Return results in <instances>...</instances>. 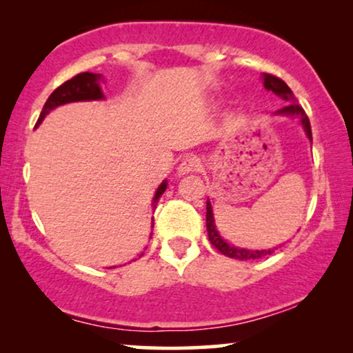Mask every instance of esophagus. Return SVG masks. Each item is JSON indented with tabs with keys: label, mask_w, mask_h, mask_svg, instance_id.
Segmentation results:
<instances>
[{
	"label": "esophagus",
	"mask_w": 353,
	"mask_h": 353,
	"mask_svg": "<svg viewBox=\"0 0 353 353\" xmlns=\"http://www.w3.org/2000/svg\"><path fill=\"white\" fill-rule=\"evenodd\" d=\"M199 168H201L199 159L188 156V157L183 159V161L180 162V165H178V175H188V173L197 172Z\"/></svg>",
	"instance_id": "1"
}]
</instances>
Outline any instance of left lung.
I'll return each instance as SVG.
<instances>
[{
	"instance_id": "obj_1",
	"label": "left lung",
	"mask_w": 353,
	"mask_h": 353,
	"mask_svg": "<svg viewBox=\"0 0 353 353\" xmlns=\"http://www.w3.org/2000/svg\"><path fill=\"white\" fill-rule=\"evenodd\" d=\"M263 86L268 91H273L274 94L279 96V98L286 101V105L283 109L278 110V115H296L301 120L303 130H305L308 139L312 141V127H310V120H308L305 110L302 109V105L297 104L296 98H294L292 91L289 86L284 83L281 79L274 77L272 74H263ZM205 225H207V233H209V241L214 245L215 249H219L221 254L226 255V257L231 259H239V260H255L260 257H265V255H270L272 252H274V249H263V250H250V249H241V248H234L226 243V241L221 238L219 231H216L215 226V220H214V212H212V205L210 202L207 201V215H205Z\"/></svg>"
}]
</instances>
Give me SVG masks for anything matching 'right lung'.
<instances>
[{"label":"right lung","instance_id":"obj_1","mask_svg":"<svg viewBox=\"0 0 353 353\" xmlns=\"http://www.w3.org/2000/svg\"><path fill=\"white\" fill-rule=\"evenodd\" d=\"M99 80H101V74H90V72H81V74L75 75L74 79L67 80L62 83L61 86L52 91L50 98L43 105V110L40 114V117L37 120L38 127L43 122V119L46 117L48 114L51 112L52 109L57 108V105L67 104V103H75V101H93V99H103L104 94L99 88ZM167 190V180L159 186V190L154 196V209H156L159 199L163 194V191ZM154 226V225H152Z\"/></svg>","mask_w":353,"mask_h":353}]
</instances>
